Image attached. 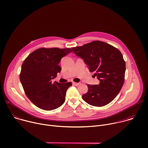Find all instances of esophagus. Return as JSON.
I'll return each instance as SVG.
<instances>
[{
    "label": "esophagus",
    "mask_w": 148,
    "mask_h": 148,
    "mask_svg": "<svg viewBox=\"0 0 148 148\" xmlns=\"http://www.w3.org/2000/svg\"><path fill=\"white\" fill-rule=\"evenodd\" d=\"M73 85L74 86H79V83H77V82H73Z\"/></svg>",
    "instance_id": "esophagus-1"
}]
</instances>
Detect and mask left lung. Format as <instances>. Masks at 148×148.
Returning <instances> with one entry per match:
<instances>
[{"label": "left lung", "mask_w": 148, "mask_h": 148, "mask_svg": "<svg viewBox=\"0 0 148 148\" xmlns=\"http://www.w3.org/2000/svg\"><path fill=\"white\" fill-rule=\"evenodd\" d=\"M73 52L82 58L98 85L88 84V92L82 98L88 104L103 107L110 103L121 91L125 80V61L121 51L101 41H93L82 46L72 47Z\"/></svg>", "instance_id": "8db88e82"}]
</instances>
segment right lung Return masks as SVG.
<instances>
[{"label": "right lung", "mask_w": 148, "mask_h": 148, "mask_svg": "<svg viewBox=\"0 0 148 148\" xmlns=\"http://www.w3.org/2000/svg\"><path fill=\"white\" fill-rule=\"evenodd\" d=\"M70 52V48H40L24 60L20 80L28 98L39 108L51 111L64 102L67 90L72 82L53 83L51 79L61 71L58 63L61 58Z\"/></svg>", "instance_id": "1"}]
</instances>
